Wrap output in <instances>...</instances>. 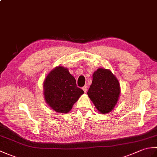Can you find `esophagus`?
Masks as SVG:
<instances>
[{"label": "esophagus", "instance_id": "34e87169", "mask_svg": "<svg viewBox=\"0 0 157 157\" xmlns=\"http://www.w3.org/2000/svg\"><path fill=\"white\" fill-rule=\"evenodd\" d=\"M88 86L87 84H86L84 86V87L82 88V89H83V90H84L85 92H87V90H88Z\"/></svg>", "mask_w": 157, "mask_h": 157}]
</instances>
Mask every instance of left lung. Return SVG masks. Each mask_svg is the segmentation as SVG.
<instances>
[{"mask_svg": "<svg viewBox=\"0 0 157 157\" xmlns=\"http://www.w3.org/2000/svg\"><path fill=\"white\" fill-rule=\"evenodd\" d=\"M92 84L87 94L98 111L105 114L117 102L120 86L117 79L108 69H98L93 73Z\"/></svg>", "mask_w": 157, "mask_h": 157, "instance_id": "8db88e82", "label": "left lung"}]
</instances>
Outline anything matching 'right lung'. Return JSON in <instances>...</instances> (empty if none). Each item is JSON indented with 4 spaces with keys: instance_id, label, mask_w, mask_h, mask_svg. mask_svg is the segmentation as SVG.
<instances>
[{
    "instance_id": "add662e5",
    "label": "right lung",
    "mask_w": 157,
    "mask_h": 157,
    "mask_svg": "<svg viewBox=\"0 0 157 157\" xmlns=\"http://www.w3.org/2000/svg\"><path fill=\"white\" fill-rule=\"evenodd\" d=\"M46 103L56 112L66 113L71 109L84 91L76 85L74 77L63 67L52 69L44 83Z\"/></svg>"
}]
</instances>
